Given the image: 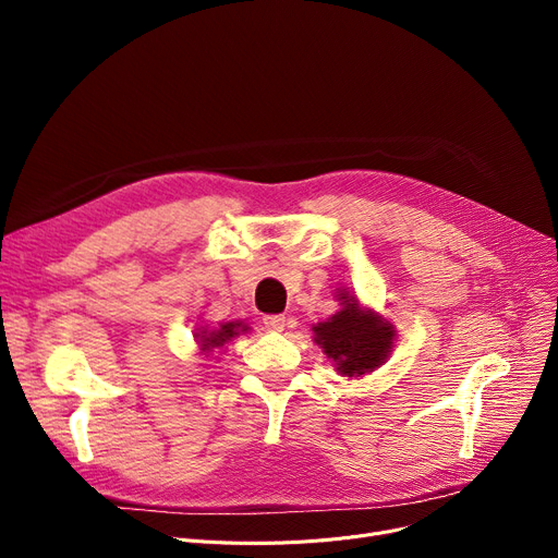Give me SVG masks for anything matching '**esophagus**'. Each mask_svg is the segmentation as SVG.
<instances>
[{"label":"esophagus","mask_w":558,"mask_h":558,"mask_svg":"<svg viewBox=\"0 0 558 558\" xmlns=\"http://www.w3.org/2000/svg\"><path fill=\"white\" fill-rule=\"evenodd\" d=\"M264 328H267L269 332H282L284 330V316L282 314H269L264 316Z\"/></svg>","instance_id":"obj_1"}]
</instances>
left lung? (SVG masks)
Instances as JSON below:
<instances>
[{
    "label": "left lung",
    "mask_w": 558,
    "mask_h": 558,
    "mask_svg": "<svg viewBox=\"0 0 558 558\" xmlns=\"http://www.w3.org/2000/svg\"><path fill=\"white\" fill-rule=\"evenodd\" d=\"M337 299L341 310L312 328L314 341L324 348L341 375L362 377L387 362L396 330L377 312L364 310L350 291L339 289Z\"/></svg>",
    "instance_id": "obj_1"
}]
</instances>
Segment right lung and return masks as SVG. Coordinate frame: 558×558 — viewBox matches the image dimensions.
<instances>
[{
  "instance_id": "add662e5",
  "label": "right lung",
  "mask_w": 558,
  "mask_h": 558,
  "mask_svg": "<svg viewBox=\"0 0 558 558\" xmlns=\"http://www.w3.org/2000/svg\"><path fill=\"white\" fill-rule=\"evenodd\" d=\"M248 326H244L242 320H230V324H221L217 330H208V328H196L194 339L201 348V353H213L215 348H221L223 343H228L230 339H234L238 335L246 332Z\"/></svg>"
}]
</instances>
